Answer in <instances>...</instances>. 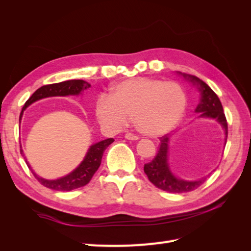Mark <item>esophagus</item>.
<instances>
[{
	"label": "esophagus",
	"instance_id": "esophagus-1",
	"mask_svg": "<svg viewBox=\"0 0 251 251\" xmlns=\"http://www.w3.org/2000/svg\"><path fill=\"white\" fill-rule=\"evenodd\" d=\"M125 137H126V139H127V140H138L139 139V137L137 135H134V134H132V133H126V135H125Z\"/></svg>",
	"mask_w": 251,
	"mask_h": 251
}]
</instances>
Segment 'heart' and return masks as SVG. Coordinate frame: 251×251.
I'll return each instance as SVG.
<instances>
[{
	"instance_id": "b5f03b06",
	"label": "heart",
	"mask_w": 251,
	"mask_h": 251,
	"mask_svg": "<svg viewBox=\"0 0 251 251\" xmlns=\"http://www.w3.org/2000/svg\"><path fill=\"white\" fill-rule=\"evenodd\" d=\"M186 108V95L177 82L135 77L111 88L110 96L98 97L95 114L100 123L120 128L134 116L138 131L157 137L178 125Z\"/></svg>"
}]
</instances>
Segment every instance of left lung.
I'll return each mask as SVG.
<instances>
[{
  "label": "left lung",
  "mask_w": 251,
  "mask_h": 251,
  "mask_svg": "<svg viewBox=\"0 0 251 251\" xmlns=\"http://www.w3.org/2000/svg\"><path fill=\"white\" fill-rule=\"evenodd\" d=\"M182 75H183V77L187 78L189 81H192L194 85L198 87L199 91L201 92L200 103L198 104V107H197L196 112L200 113V117L211 118L218 121L225 132L226 141L228 126H227L226 117L223 112L222 103L220 101L219 97L203 80L194 76V75L184 73ZM169 142L170 136L164 135L162 137H160L158 153L153 160L147 164H144V173H146L151 183L164 192L180 194L195 191L196 188H198L203 182L206 180V178H202L196 181H187L178 178L176 175L172 172L168 161Z\"/></svg>",
  "instance_id": "left-lung-1"
}]
</instances>
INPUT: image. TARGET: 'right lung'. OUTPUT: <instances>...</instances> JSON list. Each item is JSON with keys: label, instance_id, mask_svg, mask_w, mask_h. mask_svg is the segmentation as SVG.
Returning <instances> with one entry per match:
<instances>
[{"label": "right lung", "instance_id": "add662e5", "mask_svg": "<svg viewBox=\"0 0 251 251\" xmlns=\"http://www.w3.org/2000/svg\"><path fill=\"white\" fill-rule=\"evenodd\" d=\"M90 87L91 85L89 82L81 79H71V80H66L58 83H51V85L41 87L40 89H37L35 92L30 96L29 100L25 102L20 115V123L23 116V112H24L25 109L29 107L31 103L46 97L79 95L81 91L87 90ZM113 141H114L113 138H108V139L97 142L93 144V146H91L85 159H83L77 168L73 172H71L69 175H67V176L56 180H47V179L39 177L31 170V166L29 165L27 160L26 162H27L28 168L31 170L34 177L42 185H44L45 187L54 189V191L69 192V191H72V189L85 186L86 184L89 183L90 180L92 179L93 175L95 174V172L98 170V168H100L104 150L107 149ZM21 153L23 154L22 148H21Z\"/></svg>", "mask_w": 251, "mask_h": 251}]
</instances>
